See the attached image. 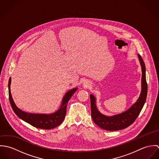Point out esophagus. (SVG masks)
<instances>
[{
    "instance_id": "obj_1",
    "label": "esophagus",
    "mask_w": 159,
    "mask_h": 159,
    "mask_svg": "<svg viewBox=\"0 0 159 159\" xmlns=\"http://www.w3.org/2000/svg\"><path fill=\"white\" fill-rule=\"evenodd\" d=\"M84 86H86V87H87V86H89V84H88L87 83H84Z\"/></svg>"
}]
</instances>
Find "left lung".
Returning <instances> with one entry per match:
<instances>
[{"label": "left lung", "mask_w": 159, "mask_h": 159, "mask_svg": "<svg viewBox=\"0 0 159 159\" xmlns=\"http://www.w3.org/2000/svg\"><path fill=\"white\" fill-rule=\"evenodd\" d=\"M139 61L141 67V91L136 102L134 103L127 110L122 113L113 116H106L101 113L96 105V98L91 94V116L93 121L101 129L114 131L119 130L130 126L135 120L141 112L146 100L148 93V85L146 79V67L144 62L139 54H138Z\"/></svg>", "instance_id": "left-lung-1"}]
</instances>
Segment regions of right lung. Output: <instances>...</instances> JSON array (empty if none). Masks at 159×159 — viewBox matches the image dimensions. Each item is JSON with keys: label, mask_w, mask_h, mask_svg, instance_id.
<instances>
[{"label": "right lung", "mask_w": 159, "mask_h": 159, "mask_svg": "<svg viewBox=\"0 0 159 159\" xmlns=\"http://www.w3.org/2000/svg\"><path fill=\"white\" fill-rule=\"evenodd\" d=\"M11 80V79L10 77L8 81L9 100L15 113L21 119L30 124L33 127L45 130L54 129L59 126L63 122L66 115L68 101L78 89V88H75L67 91L62 98L59 108L54 113L50 114L31 113L25 112L20 110L15 105L10 91Z\"/></svg>", "instance_id": "add662e5"}]
</instances>
